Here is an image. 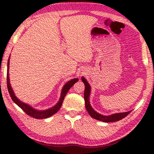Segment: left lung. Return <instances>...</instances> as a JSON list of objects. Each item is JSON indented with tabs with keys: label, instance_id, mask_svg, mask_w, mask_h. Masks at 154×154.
I'll return each mask as SVG.
<instances>
[{
	"label": "left lung",
	"instance_id": "1",
	"mask_svg": "<svg viewBox=\"0 0 154 154\" xmlns=\"http://www.w3.org/2000/svg\"><path fill=\"white\" fill-rule=\"evenodd\" d=\"M82 82H84L85 85V90H84V100H85V106L88 111L89 115L92 117V118L95 119V120L104 122H117L122 120L126 116H127L129 114L131 111L125 112V113H114L110 116H103L98 113L96 112L93 108H92L91 105L90 104V94H91V87L88 82L86 81L84 77H82Z\"/></svg>",
	"mask_w": 154,
	"mask_h": 154
}]
</instances>
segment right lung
Masks as SVG:
<instances>
[{
    "mask_svg": "<svg viewBox=\"0 0 154 154\" xmlns=\"http://www.w3.org/2000/svg\"><path fill=\"white\" fill-rule=\"evenodd\" d=\"M9 66H10V59H8V72H7V84H8V88L9 93H10V97L11 100H13V102L15 103L16 104H17L18 106H19L20 109H22L25 111V113H27L28 116L32 117L36 119H45L47 118H49V117H51L53 116L54 114L58 112V111L60 109V108L62 105L63 101L64 100V97L66 95V93H68V91L70 90V88L72 87L73 85H74L77 82H78L79 79L77 78H75V79H72L68 81L67 83L64 85L62 91H61V97L59 98V102L57 103L56 105H54V106L52 108H50V109H46V110H42V111H39V110H36L34 108L29 106V104H26V103L21 102V101L19 100L17 97V96L15 95L14 93L13 89L11 88L10 82V75H9Z\"/></svg>",
    "mask_w": 154,
    "mask_h": 154,
    "instance_id": "right-lung-1",
    "label": "right lung"
}]
</instances>
